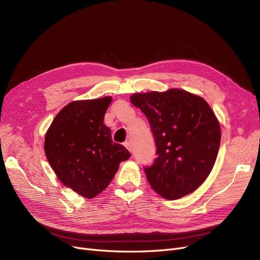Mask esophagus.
Returning a JSON list of instances; mask_svg holds the SVG:
<instances>
[{
    "mask_svg": "<svg viewBox=\"0 0 260 260\" xmlns=\"http://www.w3.org/2000/svg\"><path fill=\"white\" fill-rule=\"evenodd\" d=\"M124 146L127 147V149L129 152H132V146H131V143L129 142V141H127V142H124Z\"/></svg>",
    "mask_w": 260,
    "mask_h": 260,
    "instance_id": "34e87169",
    "label": "esophagus"
}]
</instances>
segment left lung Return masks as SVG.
Segmentation results:
<instances>
[{
	"mask_svg": "<svg viewBox=\"0 0 260 260\" xmlns=\"http://www.w3.org/2000/svg\"><path fill=\"white\" fill-rule=\"evenodd\" d=\"M130 101L154 136L157 157L144 167L149 184L170 201L194 192L214 167L221 137L207 102L179 89L136 93Z\"/></svg>",
	"mask_w": 260,
	"mask_h": 260,
	"instance_id": "left-lung-1",
	"label": "left lung"
}]
</instances>
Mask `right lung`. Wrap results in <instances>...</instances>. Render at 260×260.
<instances>
[{"instance_id":"obj_1","label":"right lung","mask_w":260,"mask_h":260,"mask_svg":"<svg viewBox=\"0 0 260 260\" xmlns=\"http://www.w3.org/2000/svg\"><path fill=\"white\" fill-rule=\"evenodd\" d=\"M111 102V96L72 102L45 135V155L57 178L86 199L104 191L119 164L131 156L123 145L113 142L111 129L103 122Z\"/></svg>"}]
</instances>
